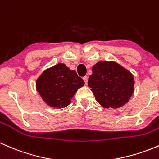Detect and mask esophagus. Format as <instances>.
Returning <instances> with one entry per match:
<instances>
[{
	"instance_id": "34e87169",
	"label": "esophagus",
	"mask_w": 159,
	"mask_h": 159,
	"mask_svg": "<svg viewBox=\"0 0 159 159\" xmlns=\"http://www.w3.org/2000/svg\"><path fill=\"white\" fill-rule=\"evenodd\" d=\"M88 79H89V77H88V76L83 77V80H84V83H85V84H88Z\"/></svg>"
}]
</instances>
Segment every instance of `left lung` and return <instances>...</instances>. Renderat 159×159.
<instances>
[{
  "label": "left lung",
  "mask_w": 159,
  "mask_h": 159,
  "mask_svg": "<svg viewBox=\"0 0 159 159\" xmlns=\"http://www.w3.org/2000/svg\"><path fill=\"white\" fill-rule=\"evenodd\" d=\"M88 84L96 101L105 108H118L129 102L134 92V78L115 62H98L92 68Z\"/></svg>",
  "instance_id": "obj_1"
}]
</instances>
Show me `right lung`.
<instances>
[{
	"mask_svg": "<svg viewBox=\"0 0 159 159\" xmlns=\"http://www.w3.org/2000/svg\"><path fill=\"white\" fill-rule=\"evenodd\" d=\"M84 84L83 79L75 70L60 63L41 74L37 80L36 88L47 105L62 108L69 105L77 90Z\"/></svg>",
	"mask_w": 159,
	"mask_h": 159,
	"instance_id": "obj_1",
	"label": "right lung"
}]
</instances>
